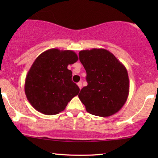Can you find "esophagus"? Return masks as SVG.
Instances as JSON below:
<instances>
[{"label": "esophagus", "mask_w": 158, "mask_h": 158, "mask_svg": "<svg viewBox=\"0 0 158 158\" xmlns=\"http://www.w3.org/2000/svg\"><path fill=\"white\" fill-rule=\"evenodd\" d=\"M77 85L79 87L80 89H81V88H82V83H81V82H79V83H77Z\"/></svg>", "instance_id": "esophagus-1"}]
</instances>
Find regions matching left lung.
<instances>
[{
  "instance_id": "8db88e82",
  "label": "left lung",
  "mask_w": 158,
  "mask_h": 158,
  "mask_svg": "<svg viewBox=\"0 0 158 158\" xmlns=\"http://www.w3.org/2000/svg\"><path fill=\"white\" fill-rule=\"evenodd\" d=\"M86 71L88 85L78 95L88 113L106 117L116 114L126 103L129 82L125 66L105 49L79 52Z\"/></svg>"
}]
</instances>
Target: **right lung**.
I'll list each match as a JSON object with an SVG mask.
<instances>
[{
	"mask_svg": "<svg viewBox=\"0 0 158 158\" xmlns=\"http://www.w3.org/2000/svg\"><path fill=\"white\" fill-rule=\"evenodd\" d=\"M78 60L72 50L50 49L34 60L25 80V94L36 111L55 115L64 111L80 88L68 66Z\"/></svg>",
	"mask_w": 158,
	"mask_h": 158,
	"instance_id": "add662e5",
	"label": "right lung"
}]
</instances>
